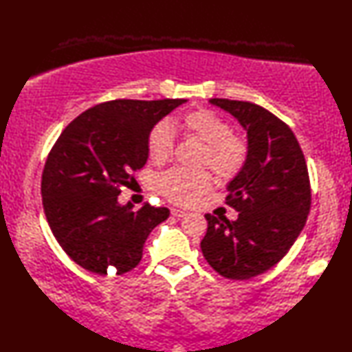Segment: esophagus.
<instances>
[{"label":"esophagus","instance_id":"34e87169","mask_svg":"<svg viewBox=\"0 0 352 352\" xmlns=\"http://www.w3.org/2000/svg\"><path fill=\"white\" fill-rule=\"evenodd\" d=\"M170 214L174 216V218H183V216H186L188 213L180 210V208H170Z\"/></svg>","mask_w":352,"mask_h":352}]
</instances>
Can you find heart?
Wrapping results in <instances>:
<instances>
[{
  "label": "heart",
  "mask_w": 352,
  "mask_h": 352,
  "mask_svg": "<svg viewBox=\"0 0 352 352\" xmlns=\"http://www.w3.org/2000/svg\"><path fill=\"white\" fill-rule=\"evenodd\" d=\"M182 130L188 136L206 145L201 166L210 168L219 178L237 175L248 159V144L233 134V126L218 113L208 109L184 111L169 121L157 122L146 136V151L149 159L160 164L166 162L174 149L175 134ZM210 175L207 172H188L170 169L157 180V190L175 204L189 206L210 189Z\"/></svg>",
  "instance_id": "obj_1"
}]
</instances>
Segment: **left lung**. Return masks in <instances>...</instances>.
I'll use <instances>...</instances> for the list:
<instances>
[{
	"instance_id": "obj_1",
	"label": "left lung",
	"mask_w": 352,
	"mask_h": 352,
	"mask_svg": "<svg viewBox=\"0 0 352 352\" xmlns=\"http://www.w3.org/2000/svg\"><path fill=\"white\" fill-rule=\"evenodd\" d=\"M233 115L248 136V159L227 186L236 221L206 214L201 241L207 263L230 280H248L286 256L310 212L311 189L294 131L271 111L246 101L212 98Z\"/></svg>"
}]
</instances>
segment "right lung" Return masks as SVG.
Listing matches in <instances>:
<instances>
[{
	"label": "right lung",
	"mask_w": 352,
	"mask_h": 352,
	"mask_svg": "<svg viewBox=\"0 0 352 352\" xmlns=\"http://www.w3.org/2000/svg\"><path fill=\"white\" fill-rule=\"evenodd\" d=\"M186 100H115L83 111L51 148L42 174V203L63 251L86 271L122 275L139 265L149 233L166 207L121 206L122 188L148 160L146 136Z\"/></svg>",
	"instance_id": "right-lung-1"
}]
</instances>
